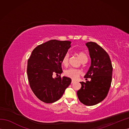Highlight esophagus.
Listing matches in <instances>:
<instances>
[{
  "label": "esophagus",
  "mask_w": 129,
  "mask_h": 129,
  "mask_svg": "<svg viewBox=\"0 0 129 129\" xmlns=\"http://www.w3.org/2000/svg\"><path fill=\"white\" fill-rule=\"evenodd\" d=\"M75 80H72V82H71V83H72V84L74 83V82H75Z\"/></svg>",
  "instance_id": "esophagus-1"
}]
</instances>
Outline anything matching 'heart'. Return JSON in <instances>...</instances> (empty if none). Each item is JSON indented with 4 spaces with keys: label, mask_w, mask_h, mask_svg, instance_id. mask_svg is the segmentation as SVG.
<instances>
[{
    "label": "heart",
    "mask_w": 129,
    "mask_h": 129,
    "mask_svg": "<svg viewBox=\"0 0 129 129\" xmlns=\"http://www.w3.org/2000/svg\"><path fill=\"white\" fill-rule=\"evenodd\" d=\"M69 53L68 52L64 54L62 58V63L64 66H68L69 61ZM78 56H79L80 59L81 61L84 60H88V57L86 54L83 52H79L78 53ZM64 75L68 77L71 78L73 80H76L78 77L81 74V72L79 70H77L74 68H69L64 71Z\"/></svg>",
    "instance_id": "b5f03b06"
}]
</instances>
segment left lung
<instances>
[{"mask_svg":"<svg viewBox=\"0 0 129 129\" xmlns=\"http://www.w3.org/2000/svg\"><path fill=\"white\" fill-rule=\"evenodd\" d=\"M85 45L91 64L84 77L91 78V80L80 82L82 87L77 95L81 103L91 106L102 102L107 96L112 81V66L108 54L100 46L93 42H87Z\"/></svg>","mask_w":129,"mask_h":129,"instance_id":"8db88e82","label":"left lung"}]
</instances>
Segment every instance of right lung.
<instances>
[{
  "instance_id": "1",
  "label": "right lung",
  "mask_w": 129,
  "mask_h": 129,
  "mask_svg": "<svg viewBox=\"0 0 129 129\" xmlns=\"http://www.w3.org/2000/svg\"><path fill=\"white\" fill-rule=\"evenodd\" d=\"M71 44L69 41L49 40L38 46L31 54L27 63V76L31 89L42 102H56L71 83L68 77H53L62 73V58Z\"/></svg>"
}]
</instances>
